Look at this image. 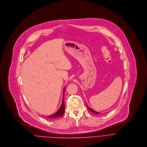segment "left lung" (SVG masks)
<instances>
[{
    "mask_svg": "<svg viewBox=\"0 0 147 147\" xmlns=\"http://www.w3.org/2000/svg\"><path fill=\"white\" fill-rule=\"evenodd\" d=\"M87 109H88L90 110L91 112H93V113H96V114H98V113H100L99 112H96V111H94L93 109H91V108H89V107H87Z\"/></svg>",
    "mask_w": 147,
    "mask_h": 147,
    "instance_id": "obj_1",
    "label": "left lung"
}]
</instances>
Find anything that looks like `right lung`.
Masks as SVG:
<instances>
[{"label": "right lung", "mask_w": 147, "mask_h": 147, "mask_svg": "<svg viewBox=\"0 0 147 147\" xmlns=\"http://www.w3.org/2000/svg\"><path fill=\"white\" fill-rule=\"evenodd\" d=\"M64 91H65V88L64 89L63 91V101H62V104L61 107H60L59 109H58L55 113L51 116H47V118H50V119H54L57 118H59V117L63 115V114L65 112V104H64Z\"/></svg>", "instance_id": "obj_1"}]
</instances>
